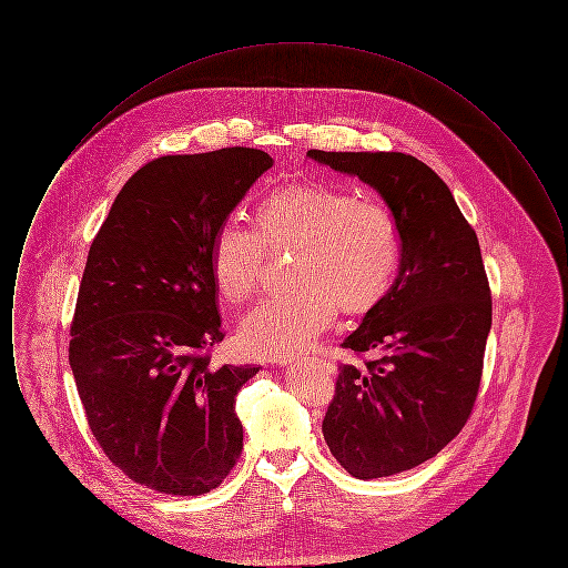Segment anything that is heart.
<instances>
[{"label":"heart","instance_id":"1","mask_svg":"<svg viewBox=\"0 0 568 568\" xmlns=\"http://www.w3.org/2000/svg\"><path fill=\"white\" fill-rule=\"evenodd\" d=\"M266 246L294 251L290 296L272 297L241 325L253 359H287L311 347L336 308L364 317L389 294L400 266V239L389 209L315 181L272 187L255 211V230L223 223L211 246L216 292L234 304L257 296Z\"/></svg>","mask_w":568,"mask_h":568}]
</instances>
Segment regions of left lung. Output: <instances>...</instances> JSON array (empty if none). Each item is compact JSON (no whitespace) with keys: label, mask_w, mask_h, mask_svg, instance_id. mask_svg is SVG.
<instances>
[{"label":"left lung","mask_w":568,"mask_h":568,"mask_svg":"<svg viewBox=\"0 0 568 568\" xmlns=\"http://www.w3.org/2000/svg\"><path fill=\"white\" fill-rule=\"evenodd\" d=\"M306 155L377 190L398 227V276L343 343L375 357L338 366L322 426L349 475L389 477L434 458L473 413L491 327L481 248L449 187L417 158Z\"/></svg>","instance_id":"8db88e82"}]
</instances>
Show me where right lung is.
<instances>
[{
	"mask_svg": "<svg viewBox=\"0 0 568 568\" xmlns=\"http://www.w3.org/2000/svg\"><path fill=\"white\" fill-rule=\"evenodd\" d=\"M271 165L246 146L144 163L91 243L70 366L98 445L140 486L200 496L241 458L236 394L260 368L211 362L225 336L211 246Z\"/></svg>",
	"mask_w": 568,
	"mask_h": 568,
	"instance_id": "right-lung-1",
	"label": "right lung"
}]
</instances>
